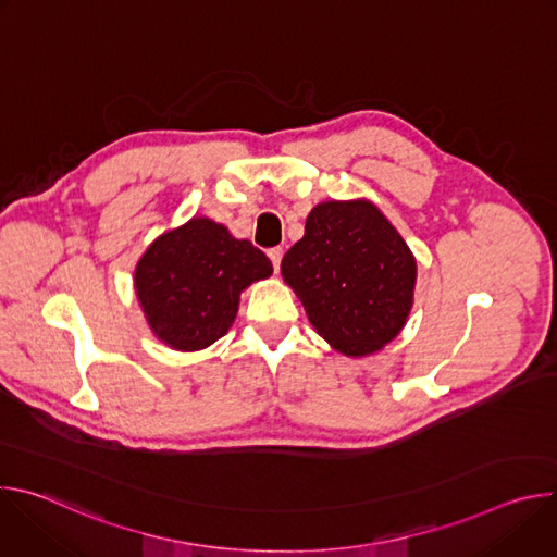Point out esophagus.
I'll use <instances>...</instances> for the list:
<instances>
[{
	"instance_id": "obj_1",
	"label": "esophagus",
	"mask_w": 557,
	"mask_h": 557,
	"mask_svg": "<svg viewBox=\"0 0 557 557\" xmlns=\"http://www.w3.org/2000/svg\"><path fill=\"white\" fill-rule=\"evenodd\" d=\"M282 256H284V251H282L280 247H275V249H269V260H271V264H273L275 273L280 271V264H282Z\"/></svg>"
}]
</instances>
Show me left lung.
<instances>
[{
	"label": "left lung",
	"mask_w": 557,
	"mask_h": 557,
	"mask_svg": "<svg viewBox=\"0 0 557 557\" xmlns=\"http://www.w3.org/2000/svg\"><path fill=\"white\" fill-rule=\"evenodd\" d=\"M282 277L317 335L346 357H368L408 322L417 258L370 200H326L310 209Z\"/></svg>",
	"instance_id": "1"
}]
</instances>
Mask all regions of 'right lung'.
<instances>
[{
    "mask_svg": "<svg viewBox=\"0 0 557 557\" xmlns=\"http://www.w3.org/2000/svg\"><path fill=\"white\" fill-rule=\"evenodd\" d=\"M271 273V260L249 240L194 215L147 247L134 269V290L153 337L196 352L228 333L243 290Z\"/></svg>",
    "mask_w": 557,
    "mask_h": 557,
    "instance_id": "obj_1",
    "label": "right lung"
}]
</instances>
